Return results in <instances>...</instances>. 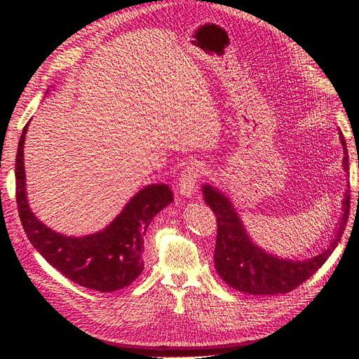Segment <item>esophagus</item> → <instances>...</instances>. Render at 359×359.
<instances>
[{
	"label": "esophagus",
	"instance_id": "34e87169",
	"mask_svg": "<svg viewBox=\"0 0 359 359\" xmlns=\"http://www.w3.org/2000/svg\"><path fill=\"white\" fill-rule=\"evenodd\" d=\"M203 173H205V168L202 163H198V161L189 163V165L181 170L178 186H180V193L182 194V196L190 198L191 194L196 191L198 182L203 177Z\"/></svg>",
	"mask_w": 359,
	"mask_h": 359
}]
</instances>
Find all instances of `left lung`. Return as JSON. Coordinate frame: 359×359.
Instances as JSON below:
<instances>
[{
    "label": "left lung",
    "mask_w": 359,
    "mask_h": 359,
    "mask_svg": "<svg viewBox=\"0 0 359 359\" xmlns=\"http://www.w3.org/2000/svg\"><path fill=\"white\" fill-rule=\"evenodd\" d=\"M344 149L343 168L349 170L346 140L340 132ZM203 199L217 217V241L214 264L219 276L231 287L250 295H277L287 293L302 285L325 264L334 248L339 245L344 227L349 219L351 190L347 186L343 199V215L335 227V235L322 253L307 260L280 259L257 247L244 229L233 205L222 191L210 184L202 186ZM359 194V191H358ZM359 198V196H358Z\"/></svg>",
    "instance_id": "left-lung-1"
}]
</instances>
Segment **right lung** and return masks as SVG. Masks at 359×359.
<instances>
[{"instance_id": "add662e5", "label": "right lung", "mask_w": 359, "mask_h": 359, "mask_svg": "<svg viewBox=\"0 0 359 359\" xmlns=\"http://www.w3.org/2000/svg\"><path fill=\"white\" fill-rule=\"evenodd\" d=\"M28 124L19 139L15 175L20 222L29 243L60 273L79 286L99 292L119 290L144 271V236L154 217L173 201L166 184H151L137 191L106 229L73 238L57 233L31 211L24 168Z\"/></svg>"}]
</instances>
